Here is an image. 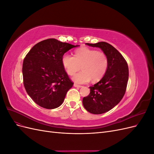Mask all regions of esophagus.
Returning <instances> with one entry per match:
<instances>
[{
  "mask_svg": "<svg viewBox=\"0 0 154 154\" xmlns=\"http://www.w3.org/2000/svg\"><path fill=\"white\" fill-rule=\"evenodd\" d=\"M74 86L75 87H78V88H80V87H82V86H81V85H78V84H76V83H74Z\"/></svg>",
  "mask_w": 154,
  "mask_h": 154,
  "instance_id": "1",
  "label": "esophagus"
}]
</instances>
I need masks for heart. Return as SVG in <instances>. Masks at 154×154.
I'll return each mask as SVG.
<instances>
[{
  "label": "heart",
  "mask_w": 154,
  "mask_h": 154,
  "mask_svg": "<svg viewBox=\"0 0 154 154\" xmlns=\"http://www.w3.org/2000/svg\"><path fill=\"white\" fill-rule=\"evenodd\" d=\"M62 63L67 73L74 75L81 69L82 71L72 77L76 83H86L91 79L96 82L104 76L109 66V60L106 54L88 48H82L74 53V57L65 54Z\"/></svg>",
  "instance_id": "obj_1"
}]
</instances>
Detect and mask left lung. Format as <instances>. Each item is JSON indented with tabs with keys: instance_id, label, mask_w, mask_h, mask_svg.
Here are the masks:
<instances>
[{
	"instance_id": "left-lung-1",
	"label": "left lung",
	"mask_w": 154,
	"mask_h": 154,
	"mask_svg": "<svg viewBox=\"0 0 154 154\" xmlns=\"http://www.w3.org/2000/svg\"><path fill=\"white\" fill-rule=\"evenodd\" d=\"M86 44L100 48L108 57L109 66L105 75L99 82L89 87L90 94L83 98V106L88 112L103 114L117 105L125 94L128 80V64L122 54L108 43Z\"/></svg>"
}]
</instances>
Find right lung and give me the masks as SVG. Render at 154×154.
I'll return each instance as SVG.
<instances>
[{
    "label": "right lung",
    "mask_w": 154,
    "mask_h": 154,
    "mask_svg": "<svg viewBox=\"0 0 154 154\" xmlns=\"http://www.w3.org/2000/svg\"><path fill=\"white\" fill-rule=\"evenodd\" d=\"M74 45L49 38L35 45L23 62L25 89L31 99L47 109L60 106L73 85L62 63L63 55Z\"/></svg>",
    "instance_id": "obj_1"
}]
</instances>
